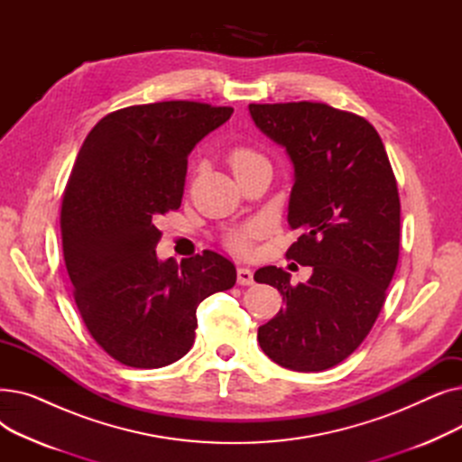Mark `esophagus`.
<instances>
[{"mask_svg": "<svg viewBox=\"0 0 462 462\" xmlns=\"http://www.w3.org/2000/svg\"><path fill=\"white\" fill-rule=\"evenodd\" d=\"M237 282L244 284V286H251L254 282L253 272L249 268H239L237 270Z\"/></svg>", "mask_w": 462, "mask_h": 462, "instance_id": "1", "label": "esophagus"}]
</instances>
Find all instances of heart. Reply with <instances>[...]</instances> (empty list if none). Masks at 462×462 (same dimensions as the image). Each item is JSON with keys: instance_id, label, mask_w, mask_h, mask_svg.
Here are the masks:
<instances>
[{"instance_id": "b5f03b06", "label": "heart", "mask_w": 462, "mask_h": 462, "mask_svg": "<svg viewBox=\"0 0 462 462\" xmlns=\"http://www.w3.org/2000/svg\"><path fill=\"white\" fill-rule=\"evenodd\" d=\"M258 161H265V159H263L262 155H258L256 152H253V150H249V148H244V145H241V148H234V150L230 152V155H228V162H230L234 172H237V170L245 168V166H249V164H254V162H258ZM258 232H260V225H258V223H253V225H245V226H241V228H236V230H232V232L226 236V244H228L230 249L244 251V249H247V245H249V239L254 237Z\"/></svg>"}]
</instances>
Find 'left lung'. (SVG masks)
Instances as JSON below:
<instances>
[{
  "label": "left lung",
  "mask_w": 462,
  "mask_h": 462,
  "mask_svg": "<svg viewBox=\"0 0 462 462\" xmlns=\"http://www.w3.org/2000/svg\"><path fill=\"white\" fill-rule=\"evenodd\" d=\"M249 112L294 164L288 225L301 236L286 256L312 268L298 286L275 265L254 273L286 303L258 328V343L284 369L326 371L363 343L383 307L399 260L397 181L365 117L309 101Z\"/></svg>",
  "instance_id": "1"
}]
</instances>
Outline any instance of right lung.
I'll return each mask as SVG.
<instances>
[{
    "label": "right lung",
    "instance_id": "1",
    "mask_svg": "<svg viewBox=\"0 0 462 462\" xmlns=\"http://www.w3.org/2000/svg\"><path fill=\"white\" fill-rule=\"evenodd\" d=\"M234 108L194 101L136 105L86 136L63 192L61 244L80 317L108 356L159 369L194 343L197 309L236 284L234 263L204 251L161 262L159 215L180 209L187 157Z\"/></svg>",
    "mask_w": 462,
    "mask_h": 462
}]
</instances>
